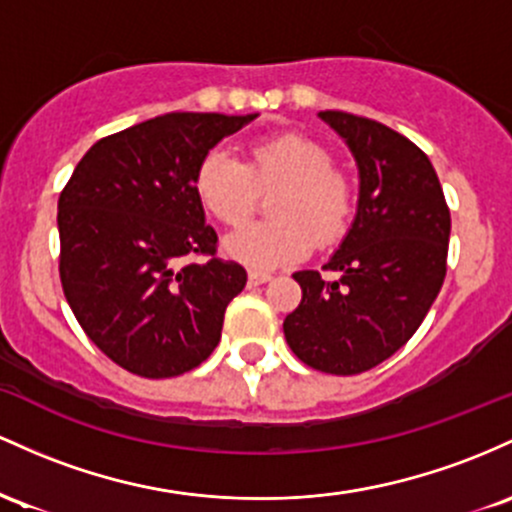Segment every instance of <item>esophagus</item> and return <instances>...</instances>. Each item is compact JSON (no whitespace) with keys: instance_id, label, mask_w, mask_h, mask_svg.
Masks as SVG:
<instances>
[{"instance_id":"1","label":"esophagus","mask_w":512,"mask_h":512,"mask_svg":"<svg viewBox=\"0 0 512 512\" xmlns=\"http://www.w3.org/2000/svg\"><path fill=\"white\" fill-rule=\"evenodd\" d=\"M271 280V273H263V271H249V285L256 287V285H263Z\"/></svg>"}]
</instances>
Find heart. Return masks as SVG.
Listing matches in <instances>:
<instances>
[{
    "mask_svg": "<svg viewBox=\"0 0 512 512\" xmlns=\"http://www.w3.org/2000/svg\"><path fill=\"white\" fill-rule=\"evenodd\" d=\"M331 164L324 145L285 132L254 142L249 164L225 147H212L195 169L193 191L215 220L237 225L254 208L256 188L284 183L271 200L273 220L249 222L225 237L232 261L271 271L307 256L314 239L326 246L346 234L353 191Z\"/></svg>",
    "mask_w": 512,
    "mask_h": 512,
    "instance_id": "heart-1",
    "label": "heart"
}]
</instances>
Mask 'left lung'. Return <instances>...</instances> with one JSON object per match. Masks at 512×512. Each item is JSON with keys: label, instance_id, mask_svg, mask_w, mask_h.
I'll return each instance as SVG.
<instances>
[{"label": "left lung", "instance_id": "obj_1", "mask_svg": "<svg viewBox=\"0 0 512 512\" xmlns=\"http://www.w3.org/2000/svg\"><path fill=\"white\" fill-rule=\"evenodd\" d=\"M358 166V208L324 268L297 271L302 302L283 321L304 365L358 375L404 346L426 319L447 271L450 210L438 174L411 140L377 120L319 113Z\"/></svg>", "mask_w": 512, "mask_h": 512}]
</instances>
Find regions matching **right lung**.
Segmentation results:
<instances>
[{"instance_id":"1","label":"right lung","mask_w":512,"mask_h":512,"mask_svg":"<svg viewBox=\"0 0 512 512\" xmlns=\"http://www.w3.org/2000/svg\"><path fill=\"white\" fill-rule=\"evenodd\" d=\"M166 113L103 137L57 200L60 280L86 336L132 375L164 380L210 358L246 271L215 256L193 176L256 120ZM209 256L203 264L187 258Z\"/></svg>"}]
</instances>
